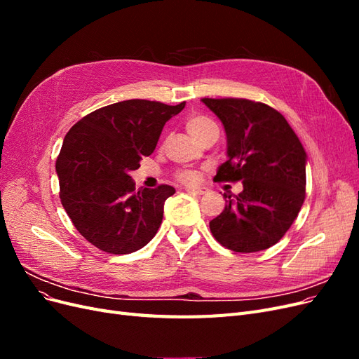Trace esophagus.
Masks as SVG:
<instances>
[{"label": "esophagus", "mask_w": 359, "mask_h": 359, "mask_svg": "<svg viewBox=\"0 0 359 359\" xmlns=\"http://www.w3.org/2000/svg\"><path fill=\"white\" fill-rule=\"evenodd\" d=\"M186 191L190 193V194H194V196H202V194H205L206 191H208V189H205V187H194V189H191V187H189V189H186Z\"/></svg>", "instance_id": "34e87169"}]
</instances>
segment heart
Here are the masks:
<instances>
[{"mask_svg":"<svg viewBox=\"0 0 359 359\" xmlns=\"http://www.w3.org/2000/svg\"><path fill=\"white\" fill-rule=\"evenodd\" d=\"M187 127V132L191 135V137L194 140H198L202 135H205L208 130L217 128L215 123L211 121L210 118L202 116V115H194L190 116L186 123ZM177 178L184 182V184H194L198 181V173L193 172V170H180L177 173Z\"/></svg>","mask_w":359,"mask_h":359,"instance_id":"1","label":"heart"}]
</instances>
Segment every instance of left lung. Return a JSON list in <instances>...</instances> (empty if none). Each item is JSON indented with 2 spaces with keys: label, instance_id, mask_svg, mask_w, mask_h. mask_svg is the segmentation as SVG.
I'll return each mask as SVG.
<instances>
[{
  "label": "left lung",
  "instance_id": "8db88e82",
  "mask_svg": "<svg viewBox=\"0 0 359 359\" xmlns=\"http://www.w3.org/2000/svg\"><path fill=\"white\" fill-rule=\"evenodd\" d=\"M220 118L227 160L214 180L243 181L238 196L224 193L226 206L210 222L223 247L253 253L277 244L295 222L306 199L307 154L286 118L247 99H202Z\"/></svg>",
  "mask_w": 359,
  "mask_h": 359
}]
</instances>
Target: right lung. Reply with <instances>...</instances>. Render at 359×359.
Returning <instances> with one entry per match:
<instances>
[{"label":"right lung","instance_id":"right-lung-1","mask_svg":"<svg viewBox=\"0 0 359 359\" xmlns=\"http://www.w3.org/2000/svg\"><path fill=\"white\" fill-rule=\"evenodd\" d=\"M186 102L169 106L126 100L100 107L76 123L57 158L61 203L86 241L112 255L147 245L163 220L175 189L136 190L128 175L153 154L161 130Z\"/></svg>","mask_w":359,"mask_h":359}]
</instances>
